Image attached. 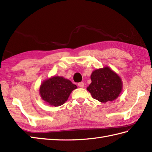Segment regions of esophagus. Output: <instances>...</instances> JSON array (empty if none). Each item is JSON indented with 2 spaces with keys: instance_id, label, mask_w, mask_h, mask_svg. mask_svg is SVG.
<instances>
[{
  "instance_id": "1",
  "label": "esophagus",
  "mask_w": 152,
  "mask_h": 152,
  "mask_svg": "<svg viewBox=\"0 0 152 152\" xmlns=\"http://www.w3.org/2000/svg\"><path fill=\"white\" fill-rule=\"evenodd\" d=\"M78 86L80 87V88H83V87H84V83L80 82L78 83Z\"/></svg>"
}]
</instances>
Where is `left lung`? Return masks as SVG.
<instances>
[{"label": "left lung", "mask_w": 152, "mask_h": 152, "mask_svg": "<svg viewBox=\"0 0 152 152\" xmlns=\"http://www.w3.org/2000/svg\"><path fill=\"white\" fill-rule=\"evenodd\" d=\"M91 83L87 88L92 97L99 102L114 101L122 91L123 82L120 77L109 66L93 71Z\"/></svg>", "instance_id": "1"}]
</instances>
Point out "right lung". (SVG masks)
<instances>
[{
    "instance_id": "right-lung-1",
    "label": "right lung",
    "mask_w": 152,
    "mask_h": 152,
    "mask_svg": "<svg viewBox=\"0 0 152 152\" xmlns=\"http://www.w3.org/2000/svg\"><path fill=\"white\" fill-rule=\"evenodd\" d=\"M76 88L77 86L69 80L62 76H53L41 83L39 93L45 102L56 107L63 104Z\"/></svg>"
}]
</instances>
